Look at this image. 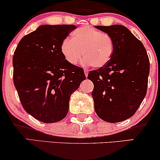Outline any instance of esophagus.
<instances>
[{
	"label": "esophagus",
	"instance_id": "obj_1",
	"mask_svg": "<svg viewBox=\"0 0 160 160\" xmlns=\"http://www.w3.org/2000/svg\"><path fill=\"white\" fill-rule=\"evenodd\" d=\"M84 74H85V76H86V77H87V76H88V72H89V70H88V69H84Z\"/></svg>",
	"mask_w": 160,
	"mask_h": 160
}]
</instances>
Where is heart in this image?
<instances>
[{
    "label": "heart",
    "instance_id": "b5f03b06",
    "mask_svg": "<svg viewBox=\"0 0 160 160\" xmlns=\"http://www.w3.org/2000/svg\"><path fill=\"white\" fill-rule=\"evenodd\" d=\"M61 52L68 63L76 65L82 59L95 68H101L111 61L115 52V41L111 35L92 27H81L61 44Z\"/></svg>",
    "mask_w": 160,
    "mask_h": 160
}]
</instances>
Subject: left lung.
<instances>
[{
    "instance_id": "8db88e82",
    "label": "left lung",
    "mask_w": 160,
    "mask_h": 160,
    "mask_svg": "<svg viewBox=\"0 0 160 160\" xmlns=\"http://www.w3.org/2000/svg\"><path fill=\"white\" fill-rule=\"evenodd\" d=\"M115 41V52L105 67L89 72L94 88L95 111L103 121L118 123L133 116L148 88L150 62L144 45L122 25L96 26Z\"/></svg>"
}]
</instances>
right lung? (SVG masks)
<instances>
[{
    "label": "right lung",
    "mask_w": 160,
    "mask_h": 160,
    "mask_svg": "<svg viewBox=\"0 0 160 160\" xmlns=\"http://www.w3.org/2000/svg\"><path fill=\"white\" fill-rule=\"evenodd\" d=\"M75 25H42L21 39L14 51L13 82L23 109L38 121H62L70 95L86 76L66 61L61 44Z\"/></svg>",
    "instance_id": "add662e5"
}]
</instances>
